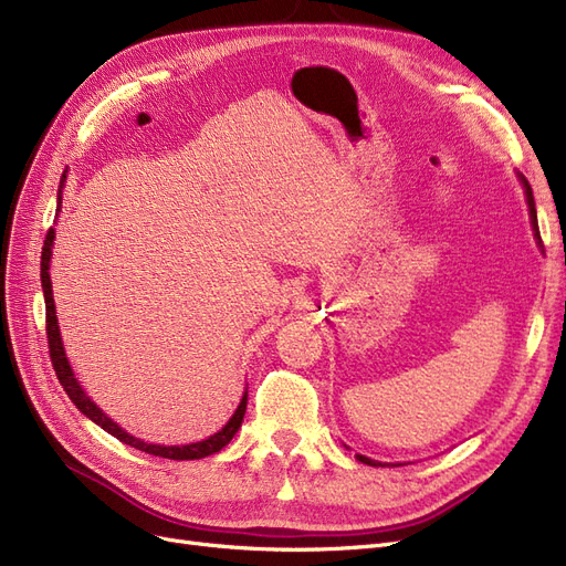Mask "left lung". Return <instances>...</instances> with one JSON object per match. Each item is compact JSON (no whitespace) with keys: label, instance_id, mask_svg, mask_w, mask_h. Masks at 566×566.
<instances>
[{"label":"left lung","instance_id":"obj_1","mask_svg":"<svg viewBox=\"0 0 566 566\" xmlns=\"http://www.w3.org/2000/svg\"><path fill=\"white\" fill-rule=\"evenodd\" d=\"M520 180H522V187H524V193H527V206H530V218H532V227H534V237H536V241L541 243V233H538V220H536V203H534V193H532V187H530V182L522 178L520 175ZM356 459L358 461H363V463H367V465H384L381 461H373V459H367V457H363V454H356ZM388 465V463H386Z\"/></svg>","mask_w":566,"mask_h":566}]
</instances>
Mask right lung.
<instances>
[{
  "mask_svg": "<svg viewBox=\"0 0 566 566\" xmlns=\"http://www.w3.org/2000/svg\"><path fill=\"white\" fill-rule=\"evenodd\" d=\"M65 180V175H63ZM63 180H61V189H63ZM57 203H61V197H57ZM53 239H55V229L51 227L46 231V241L42 248V287H44V302H46V337H49V350H51V363L57 375V381L65 388V394L70 396V400L76 405L80 412H84L91 421H95L97 426L107 431L109 436H114L116 440H122L124 444L135 447V450L154 454V457H164V459H175V461H189V459H203L220 452L222 447H227L231 442V438L237 436V431L241 428V421L245 417V405H248V391L243 394L237 412L224 423L222 431H218L216 436H210L201 442H191V444H149L140 438H133L130 433H126L122 426H116L101 407H97L86 394L84 388L80 386V381L74 379L72 367L67 363L65 348H63V339H61V329H57V318H55V304H53V290H51V276H49V266H51V248H53Z\"/></svg>",
  "mask_w": 566,
  "mask_h": 566,
  "instance_id": "obj_1",
  "label": "right lung"
}]
</instances>
